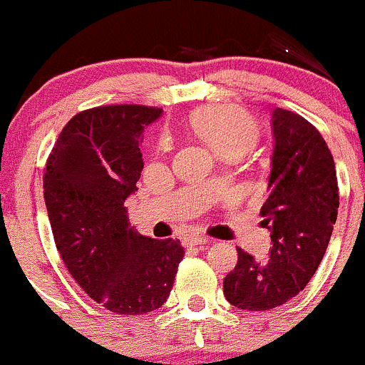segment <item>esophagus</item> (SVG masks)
<instances>
[{"mask_svg":"<svg viewBox=\"0 0 365 365\" xmlns=\"http://www.w3.org/2000/svg\"><path fill=\"white\" fill-rule=\"evenodd\" d=\"M213 238L206 237V235H192V237H189V244L190 245H208L212 244Z\"/></svg>","mask_w":365,"mask_h":365,"instance_id":"34e87169","label":"esophagus"}]
</instances>
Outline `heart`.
Segmentation results:
<instances>
[{"mask_svg": "<svg viewBox=\"0 0 365 365\" xmlns=\"http://www.w3.org/2000/svg\"><path fill=\"white\" fill-rule=\"evenodd\" d=\"M194 134L219 155H238L252 145L257 134L256 120L245 109L233 104H212L197 109L190 116ZM171 148L169 134L157 141L159 152Z\"/></svg>", "mask_w": 365, "mask_h": 365, "instance_id": "heart-1", "label": "heart"}]
</instances>
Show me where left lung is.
<instances>
[{
	"instance_id": "1",
	"label": "left lung",
	"mask_w": 365,
	"mask_h": 365,
	"mask_svg": "<svg viewBox=\"0 0 365 365\" xmlns=\"http://www.w3.org/2000/svg\"><path fill=\"white\" fill-rule=\"evenodd\" d=\"M268 197L259 215L270 231L264 261L238 251L224 279V297L244 311H268L297 297L318 270L339 208L334 157L318 128L300 114L275 108Z\"/></svg>"
}]
</instances>
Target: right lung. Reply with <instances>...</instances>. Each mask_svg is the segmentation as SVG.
Listing matches in <instances>:
<instances>
[{"label":"right lung","mask_w":365,"mask_h":365,"mask_svg":"<svg viewBox=\"0 0 365 365\" xmlns=\"http://www.w3.org/2000/svg\"><path fill=\"white\" fill-rule=\"evenodd\" d=\"M160 113L139 104L77 113L43 169V200L61 259L88 297L116 314L159 309L185 254L180 240L135 233L125 208L143 171V132Z\"/></svg>","instance_id":"right-lung-1"}]
</instances>
